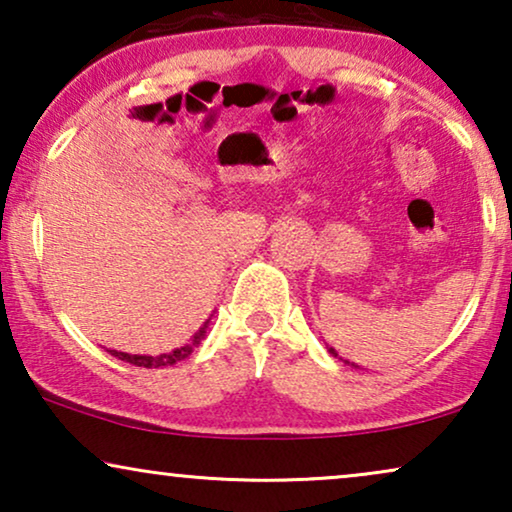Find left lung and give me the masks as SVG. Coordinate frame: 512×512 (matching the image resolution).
<instances>
[{
    "label": "left lung",
    "mask_w": 512,
    "mask_h": 512,
    "mask_svg": "<svg viewBox=\"0 0 512 512\" xmlns=\"http://www.w3.org/2000/svg\"><path fill=\"white\" fill-rule=\"evenodd\" d=\"M328 352H331L333 356H338V354H335V349H333V347H328ZM347 363H349V361H347ZM352 366H354V363H352Z\"/></svg>",
    "instance_id": "left-lung-1"
}]
</instances>
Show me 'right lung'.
Returning a JSON list of instances; mask_svg holds the SVG:
<instances>
[{"mask_svg": "<svg viewBox=\"0 0 512 512\" xmlns=\"http://www.w3.org/2000/svg\"><path fill=\"white\" fill-rule=\"evenodd\" d=\"M207 324H209V319L205 321V326H202L200 331L193 335V342H188V345L179 347V349H174V352H170V354H160V356H142V354H125V352H116V349H109V352H111V356H116V359L132 363V366H142V368H163V366H174V363H179V361L188 359V356H191L193 349L200 345L202 338H205V333H207Z\"/></svg>", "mask_w": 512, "mask_h": 512, "instance_id": "1", "label": "right lung"}]
</instances>
